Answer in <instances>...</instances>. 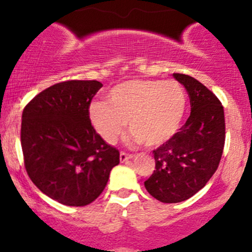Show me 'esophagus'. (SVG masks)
Returning <instances> with one entry per match:
<instances>
[{
    "instance_id": "1",
    "label": "esophagus",
    "mask_w": 252,
    "mask_h": 252,
    "mask_svg": "<svg viewBox=\"0 0 252 252\" xmlns=\"http://www.w3.org/2000/svg\"><path fill=\"white\" fill-rule=\"evenodd\" d=\"M133 157H134L133 155H129V154H126V152H123V151L119 154V159H121V162H126V161H128V159H131Z\"/></svg>"
}]
</instances>
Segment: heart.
<instances>
[{
    "mask_svg": "<svg viewBox=\"0 0 252 252\" xmlns=\"http://www.w3.org/2000/svg\"><path fill=\"white\" fill-rule=\"evenodd\" d=\"M107 102H94L89 108L91 124L103 140L116 144L128 122L134 141L155 147L177 133L187 96L177 81L136 79L114 86Z\"/></svg>",
    "mask_w": 252,
    "mask_h": 252,
    "instance_id": "b5f03b06",
    "label": "heart"
}]
</instances>
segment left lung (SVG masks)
<instances>
[{
  "mask_svg": "<svg viewBox=\"0 0 252 252\" xmlns=\"http://www.w3.org/2000/svg\"><path fill=\"white\" fill-rule=\"evenodd\" d=\"M173 77L190 98L189 118L168 141L154 150V173L145 182L150 195L161 202L188 200L205 187L220 166L225 141L224 111L217 96L187 74Z\"/></svg>",
  "mask_w": 252,
  "mask_h": 252,
  "instance_id": "8db88e82",
  "label": "left lung"
}]
</instances>
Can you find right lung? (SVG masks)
<instances>
[{
  "label": "right lung",
  "mask_w": 252,
  "mask_h": 252,
  "mask_svg": "<svg viewBox=\"0 0 252 252\" xmlns=\"http://www.w3.org/2000/svg\"><path fill=\"white\" fill-rule=\"evenodd\" d=\"M102 84L67 80L37 94L23 111L20 142L27 173L51 199L86 206L106 188L119 151L96 133L89 117Z\"/></svg>",
  "instance_id": "add662e5"
}]
</instances>
